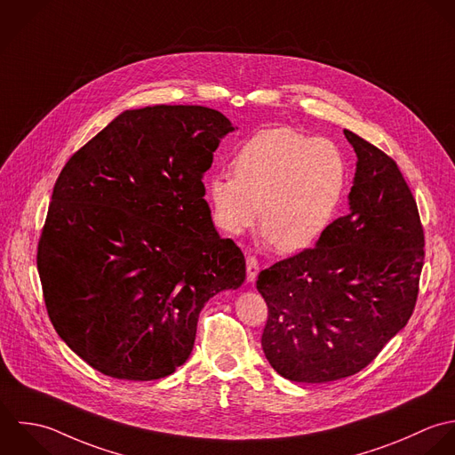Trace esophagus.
<instances>
[{"label": "esophagus", "instance_id": "obj_1", "mask_svg": "<svg viewBox=\"0 0 455 455\" xmlns=\"http://www.w3.org/2000/svg\"><path fill=\"white\" fill-rule=\"evenodd\" d=\"M245 263H247V281L254 283L258 277V272H259V263H258L256 256H251V254L245 258Z\"/></svg>", "mask_w": 455, "mask_h": 455}]
</instances>
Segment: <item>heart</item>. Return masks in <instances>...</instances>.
Returning a JSON list of instances; mask_svg holds the SVG:
<instances>
[{"mask_svg": "<svg viewBox=\"0 0 455 455\" xmlns=\"http://www.w3.org/2000/svg\"><path fill=\"white\" fill-rule=\"evenodd\" d=\"M231 169L206 183L217 226L242 235L256 226L261 208V229L283 252L307 249L324 233L346 188L339 150L286 125L256 132Z\"/></svg>", "mask_w": 455, "mask_h": 455, "instance_id": "heart-1", "label": "heart"}]
</instances>
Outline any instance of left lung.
<instances>
[{"instance_id":"left-lung-1","label":"left lung","mask_w":455,"mask_h":455,"mask_svg":"<svg viewBox=\"0 0 455 455\" xmlns=\"http://www.w3.org/2000/svg\"><path fill=\"white\" fill-rule=\"evenodd\" d=\"M344 136L358 156L349 213L256 283L268 307L265 356L300 383L367 367L411 317L424 267V228L395 160L349 131Z\"/></svg>"}]
</instances>
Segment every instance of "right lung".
Returning a JSON list of instances; mask_svg holds the SVG:
<instances>
[{"label":"right lung","mask_w":455,"mask_h":455,"mask_svg":"<svg viewBox=\"0 0 455 455\" xmlns=\"http://www.w3.org/2000/svg\"><path fill=\"white\" fill-rule=\"evenodd\" d=\"M233 131L203 106L125 111L61 169L36 249L49 319L99 372L160 379L194 347L204 303L245 281L203 172Z\"/></svg>","instance_id":"right-lung-1"}]
</instances>
